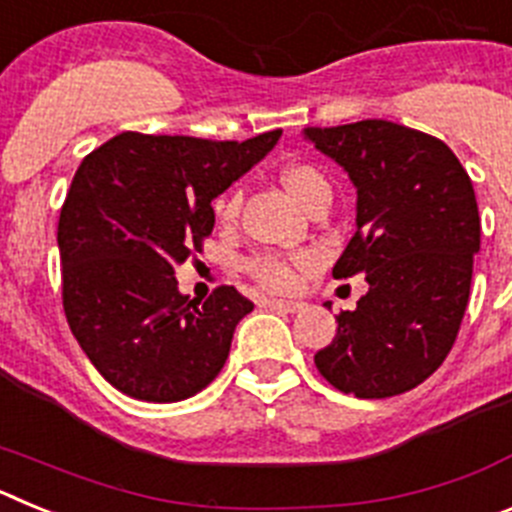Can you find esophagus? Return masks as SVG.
<instances>
[{"mask_svg":"<svg viewBox=\"0 0 512 512\" xmlns=\"http://www.w3.org/2000/svg\"><path fill=\"white\" fill-rule=\"evenodd\" d=\"M266 305H269L271 310H279V312H300L302 307H305V302H300V300H269Z\"/></svg>","mask_w":512,"mask_h":512,"instance_id":"obj_1","label":"esophagus"}]
</instances>
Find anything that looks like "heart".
I'll use <instances>...</instances> for the list:
<instances>
[{"label": "heart", "mask_w": 512, "mask_h": 512, "mask_svg": "<svg viewBox=\"0 0 512 512\" xmlns=\"http://www.w3.org/2000/svg\"><path fill=\"white\" fill-rule=\"evenodd\" d=\"M282 182L284 187H287V192L292 194V200L302 207L310 202L312 194L328 189L325 176L320 174L315 166L307 164L289 166L282 174ZM235 210H238V194H233L230 200L223 202V217H233ZM248 271H251V277L259 284H264L266 289H277V292H282V289L295 287V269H292L284 259H277V256H256L253 261H248Z\"/></svg>", "instance_id": "obj_1"}]
</instances>
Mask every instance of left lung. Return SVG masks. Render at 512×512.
<instances>
[{"instance_id": "1", "label": "left lung", "mask_w": 512, "mask_h": 512, "mask_svg": "<svg viewBox=\"0 0 512 512\" xmlns=\"http://www.w3.org/2000/svg\"><path fill=\"white\" fill-rule=\"evenodd\" d=\"M305 138L356 187V233L333 277L369 282L356 310L336 315L315 366L346 395H402L443 364L467 310L479 251L472 179L443 140L390 120L305 128Z\"/></svg>"}]
</instances>
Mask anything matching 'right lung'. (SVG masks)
<instances>
[{"label": "right lung", "mask_w": 512, "mask_h": 512, "mask_svg": "<svg viewBox=\"0 0 512 512\" xmlns=\"http://www.w3.org/2000/svg\"><path fill=\"white\" fill-rule=\"evenodd\" d=\"M279 138L120 133L81 161L58 220L63 312L122 395L179 402L220 374L253 302L223 284L200 305L179 292L174 269L212 233V200Z\"/></svg>", "instance_id": "obj_1"}]
</instances>
